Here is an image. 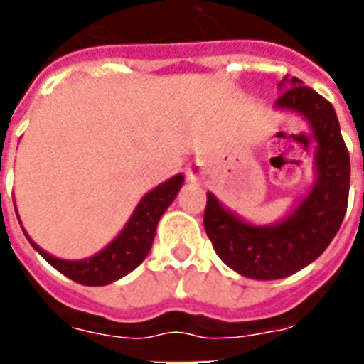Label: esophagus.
I'll return each mask as SVG.
<instances>
[{
    "instance_id": "obj_1",
    "label": "esophagus",
    "mask_w": 364,
    "mask_h": 364,
    "mask_svg": "<svg viewBox=\"0 0 364 364\" xmlns=\"http://www.w3.org/2000/svg\"><path fill=\"white\" fill-rule=\"evenodd\" d=\"M202 173H204V170H202V166L200 164H193L191 168H187L188 181H198L200 177H202Z\"/></svg>"
}]
</instances>
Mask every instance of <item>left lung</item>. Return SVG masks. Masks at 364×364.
Listing matches in <instances>:
<instances>
[{
  "instance_id": "left-lung-1",
  "label": "left lung",
  "mask_w": 364,
  "mask_h": 364,
  "mask_svg": "<svg viewBox=\"0 0 364 364\" xmlns=\"http://www.w3.org/2000/svg\"><path fill=\"white\" fill-rule=\"evenodd\" d=\"M277 90L274 109L302 117L316 141L311 187L272 225L245 221L213 193H208L204 213L205 234L219 259L251 279H282L314 262L338 232L350 194V153L333 105L296 77H283Z\"/></svg>"
}]
</instances>
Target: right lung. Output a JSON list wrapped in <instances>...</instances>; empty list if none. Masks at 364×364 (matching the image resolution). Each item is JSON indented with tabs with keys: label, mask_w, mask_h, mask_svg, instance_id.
<instances>
[{
	"label": "right lung",
	"mask_w": 364,
	"mask_h": 364,
	"mask_svg": "<svg viewBox=\"0 0 364 364\" xmlns=\"http://www.w3.org/2000/svg\"><path fill=\"white\" fill-rule=\"evenodd\" d=\"M183 181H185V176L177 173V176L170 177L168 181L160 183L159 187H154L153 191H149L139 200V204L136 205V210L130 215V219L126 221L121 232L117 234L115 238L111 240V243H107L102 251L88 257V259H58V257H54V255L39 247L28 236L24 227H22V230H24L28 242L31 243V247L36 249L48 264L62 272L65 277H70L81 285H90V287L109 285V283L124 277L126 274H130L132 270H136L137 266L145 260V257L151 251V245H153L160 217L164 215V211L176 200L177 193L181 191ZM14 211H16V205H14ZM16 217H18V213H16Z\"/></svg>",
	"instance_id": "obj_1"
}]
</instances>
